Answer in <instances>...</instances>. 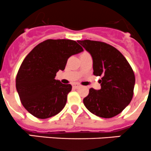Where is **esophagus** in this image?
Masks as SVG:
<instances>
[{
  "instance_id": "obj_1",
  "label": "esophagus",
  "mask_w": 151,
  "mask_h": 151,
  "mask_svg": "<svg viewBox=\"0 0 151 151\" xmlns=\"http://www.w3.org/2000/svg\"><path fill=\"white\" fill-rule=\"evenodd\" d=\"M73 86L74 88H76V89H77V88L80 87V85H79V84H78V83H75V84H73Z\"/></svg>"
}]
</instances>
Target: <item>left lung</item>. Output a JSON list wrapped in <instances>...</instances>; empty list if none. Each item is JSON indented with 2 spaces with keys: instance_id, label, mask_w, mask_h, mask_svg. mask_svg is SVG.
Masks as SVG:
<instances>
[{
  "instance_id": "1",
  "label": "left lung",
  "mask_w": 151,
  "mask_h": 151,
  "mask_svg": "<svg viewBox=\"0 0 151 151\" xmlns=\"http://www.w3.org/2000/svg\"><path fill=\"white\" fill-rule=\"evenodd\" d=\"M78 42L91 55L93 74L101 76V89H89L83 104L92 114L111 118L120 114L133 98L135 76L123 55L110 45L92 40Z\"/></svg>"
}]
</instances>
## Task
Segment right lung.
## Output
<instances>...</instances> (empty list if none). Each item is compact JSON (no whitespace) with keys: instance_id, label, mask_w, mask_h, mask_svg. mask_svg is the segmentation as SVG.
<instances>
[{"instance_id":"obj_1","label":"right lung","mask_w":151,"mask_h":151,"mask_svg":"<svg viewBox=\"0 0 151 151\" xmlns=\"http://www.w3.org/2000/svg\"><path fill=\"white\" fill-rule=\"evenodd\" d=\"M83 51L74 40H47L37 45L23 60L16 78V89L25 109L40 119L59 114L65 106L70 84L56 80L71 56Z\"/></svg>"}]
</instances>
